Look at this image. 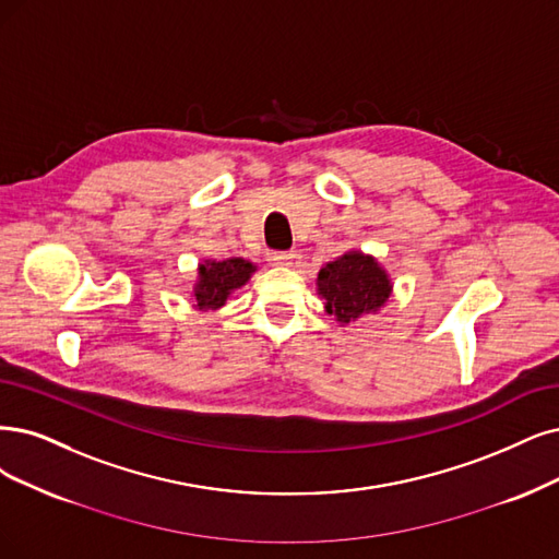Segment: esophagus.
<instances>
[{"mask_svg": "<svg viewBox=\"0 0 559 559\" xmlns=\"http://www.w3.org/2000/svg\"><path fill=\"white\" fill-rule=\"evenodd\" d=\"M269 260H272L274 264H281V266H293V264H295V260H297V253H295V251L272 253V255H269Z\"/></svg>", "mask_w": 559, "mask_h": 559, "instance_id": "1", "label": "esophagus"}]
</instances>
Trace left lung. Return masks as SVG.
<instances>
[{"label":"left lung","instance_id":"1","mask_svg":"<svg viewBox=\"0 0 559 559\" xmlns=\"http://www.w3.org/2000/svg\"><path fill=\"white\" fill-rule=\"evenodd\" d=\"M318 295L324 311L338 324H349L386 306L394 283L386 269L364 251H347L318 272Z\"/></svg>","mask_w":559,"mask_h":559}]
</instances>
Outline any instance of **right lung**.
<instances>
[{"label":"right lung","instance_id":"1","mask_svg":"<svg viewBox=\"0 0 559 559\" xmlns=\"http://www.w3.org/2000/svg\"><path fill=\"white\" fill-rule=\"evenodd\" d=\"M255 264L243 258L202 260L198 264V281L193 285V306L198 311H218L239 287L255 274Z\"/></svg>","mask_w":559,"mask_h":559}]
</instances>
